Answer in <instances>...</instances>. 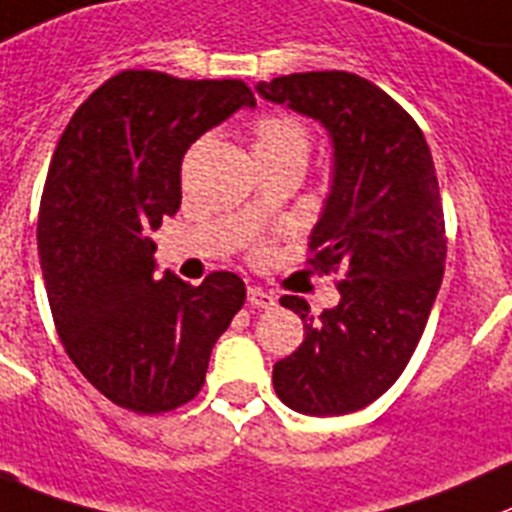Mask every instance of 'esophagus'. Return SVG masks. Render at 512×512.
Returning <instances> with one entry per match:
<instances>
[{"instance_id": "1", "label": "esophagus", "mask_w": 512, "mask_h": 512, "mask_svg": "<svg viewBox=\"0 0 512 512\" xmlns=\"http://www.w3.org/2000/svg\"><path fill=\"white\" fill-rule=\"evenodd\" d=\"M248 304H251L253 309H274L276 299L274 294L259 289V286H248Z\"/></svg>"}]
</instances>
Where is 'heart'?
I'll use <instances>...</instances> for the list:
<instances>
[{"instance_id":"b5f03b06","label":"heart","mask_w":512,"mask_h":512,"mask_svg":"<svg viewBox=\"0 0 512 512\" xmlns=\"http://www.w3.org/2000/svg\"><path fill=\"white\" fill-rule=\"evenodd\" d=\"M309 135L304 125L286 115H266L253 123V155L256 158H279V155H299L306 160Z\"/></svg>"}]
</instances>
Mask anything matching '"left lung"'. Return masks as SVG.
<instances>
[{"label":"left lung","instance_id":"8db88e82","mask_svg":"<svg viewBox=\"0 0 512 512\" xmlns=\"http://www.w3.org/2000/svg\"><path fill=\"white\" fill-rule=\"evenodd\" d=\"M256 92L329 135L332 183L309 248L316 269L342 276V299L319 319L304 299L281 296L304 321V342L274 364V389L301 415H349L397 382L440 291L447 243L435 163L415 120L364 77L299 72Z\"/></svg>","mask_w":512,"mask_h":512}]
</instances>
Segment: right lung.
I'll return each instance as SVG.
<instances>
[{"instance_id":"obj_1","label":"right lung","mask_w":512,"mask_h":512,"mask_svg":"<svg viewBox=\"0 0 512 512\" xmlns=\"http://www.w3.org/2000/svg\"><path fill=\"white\" fill-rule=\"evenodd\" d=\"M241 107L256 100L238 80L128 70L77 107L57 143L37 223L47 299L75 367L125 410L191 402L246 299L231 271L201 286L158 279L150 238L180 208L183 155Z\"/></svg>"}]
</instances>
